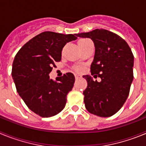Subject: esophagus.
<instances>
[{
    "label": "esophagus",
    "mask_w": 146,
    "mask_h": 146,
    "mask_svg": "<svg viewBox=\"0 0 146 146\" xmlns=\"http://www.w3.org/2000/svg\"><path fill=\"white\" fill-rule=\"evenodd\" d=\"M74 77H75V79L77 80V79H80L81 77L80 75H79V74H74Z\"/></svg>",
    "instance_id": "obj_1"
}]
</instances>
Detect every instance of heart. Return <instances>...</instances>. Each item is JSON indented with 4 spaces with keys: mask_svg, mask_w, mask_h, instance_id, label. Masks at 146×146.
I'll list each match as a JSON object with an SVG mask.
<instances>
[{
    "mask_svg": "<svg viewBox=\"0 0 146 146\" xmlns=\"http://www.w3.org/2000/svg\"><path fill=\"white\" fill-rule=\"evenodd\" d=\"M86 40H88V39H81V40H80L79 41V42H84V41H86ZM77 71H80L81 70V69L80 68V67H78V68H77Z\"/></svg>",
    "mask_w": 146,
    "mask_h": 146,
    "instance_id": "1",
    "label": "heart"
}]
</instances>
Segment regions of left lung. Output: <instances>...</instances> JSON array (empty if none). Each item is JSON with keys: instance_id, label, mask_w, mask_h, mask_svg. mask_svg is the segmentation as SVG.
<instances>
[{"instance_id": "8db88e82", "label": "left lung", "mask_w": 146, "mask_h": 146, "mask_svg": "<svg viewBox=\"0 0 146 146\" xmlns=\"http://www.w3.org/2000/svg\"><path fill=\"white\" fill-rule=\"evenodd\" d=\"M77 36L94 42L91 75L101 78L97 82L91 76H83L88 82L83 91L86 108L97 116H112L122 108L129 94L134 77L132 52L124 39L108 30L95 29Z\"/></svg>"}]
</instances>
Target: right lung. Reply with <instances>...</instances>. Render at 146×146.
<instances>
[{
    "label": "right lung",
    "mask_w": 146,
    "mask_h": 146,
    "mask_svg": "<svg viewBox=\"0 0 146 146\" xmlns=\"http://www.w3.org/2000/svg\"><path fill=\"white\" fill-rule=\"evenodd\" d=\"M77 38L73 34L45 31L29 40L15 55L11 75L17 91L39 116H53L65 108L75 81L74 74L69 72L54 81L49 74L55 62L61 60L66 44Z\"/></svg>",
    "instance_id": "1"
}]
</instances>
